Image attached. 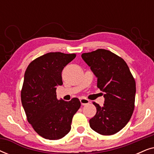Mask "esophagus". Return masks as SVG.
<instances>
[{"mask_svg": "<svg viewBox=\"0 0 154 154\" xmlns=\"http://www.w3.org/2000/svg\"><path fill=\"white\" fill-rule=\"evenodd\" d=\"M80 102H81L82 106H84V105L88 104L90 103V101L88 100V99H86V98H81V100H80Z\"/></svg>", "mask_w": 154, "mask_h": 154, "instance_id": "obj_1", "label": "esophagus"}]
</instances>
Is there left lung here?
Wrapping results in <instances>:
<instances>
[{"label":"left lung","mask_w":154,"mask_h":154,"mask_svg":"<svg viewBox=\"0 0 154 154\" xmlns=\"http://www.w3.org/2000/svg\"><path fill=\"white\" fill-rule=\"evenodd\" d=\"M82 59L97 79V87L104 97L102 106L93 102L97 113L90 120L92 130L111 135L127 125L134 108L135 81L126 62L107 50L82 54Z\"/></svg>","instance_id":"1"}]
</instances>
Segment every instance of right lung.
Returning <instances> with one entry per match:
<instances>
[{
	"label": "right lung",
	"instance_id": "add662e5",
	"mask_svg": "<svg viewBox=\"0 0 154 154\" xmlns=\"http://www.w3.org/2000/svg\"><path fill=\"white\" fill-rule=\"evenodd\" d=\"M75 54L49 52L31 62L24 73L21 100L29 123L40 136L60 140L71 130L73 115L81 107L78 98L57 99L62 85V71Z\"/></svg>",
	"mask_w": 154,
	"mask_h": 154
}]
</instances>
